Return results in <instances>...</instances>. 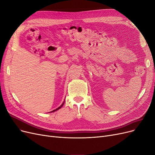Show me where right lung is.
<instances>
[{"instance_id": "1", "label": "right lung", "mask_w": 155, "mask_h": 155, "mask_svg": "<svg viewBox=\"0 0 155 155\" xmlns=\"http://www.w3.org/2000/svg\"><path fill=\"white\" fill-rule=\"evenodd\" d=\"M64 102H63V104H62V105H61V106H60V107H58V109H55V110H53V111H52V112H54V111H55V110H58V109H60V108H61V107H62V106H63V105H64Z\"/></svg>"}]
</instances>
